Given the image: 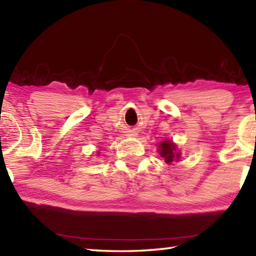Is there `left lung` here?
Returning a JSON list of instances; mask_svg holds the SVG:
<instances>
[{"mask_svg":"<svg viewBox=\"0 0 256 256\" xmlns=\"http://www.w3.org/2000/svg\"><path fill=\"white\" fill-rule=\"evenodd\" d=\"M159 154L164 159L166 164H172L174 159L180 158V154H176V146L172 141H164L159 144Z\"/></svg>","mask_w":256,"mask_h":256,"instance_id":"8db88e82","label":"left lung"}]
</instances>
